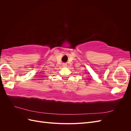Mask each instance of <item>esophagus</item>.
I'll list each match as a JSON object with an SVG mask.
<instances>
[{
	"mask_svg": "<svg viewBox=\"0 0 131 131\" xmlns=\"http://www.w3.org/2000/svg\"><path fill=\"white\" fill-rule=\"evenodd\" d=\"M62 66H63V67H66L67 64V63H62Z\"/></svg>",
	"mask_w": 131,
	"mask_h": 131,
	"instance_id": "1",
	"label": "esophagus"
}]
</instances>
